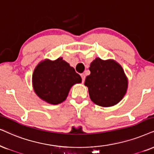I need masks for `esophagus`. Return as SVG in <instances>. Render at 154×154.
<instances>
[{
	"label": "esophagus",
	"instance_id": "esophagus-1",
	"mask_svg": "<svg viewBox=\"0 0 154 154\" xmlns=\"http://www.w3.org/2000/svg\"><path fill=\"white\" fill-rule=\"evenodd\" d=\"M81 77H82V82H84L85 80V74H81Z\"/></svg>",
	"mask_w": 154,
	"mask_h": 154
}]
</instances>
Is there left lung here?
Segmentation results:
<instances>
[{
	"instance_id": "left-lung-1",
	"label": "left lung",
	"mask_w": 154,
	"mask_h": 154,
	"mask_svg": "<svg viewBox=\"0 0 154 154\" xmlns=\"http://www.w3.org/2000/svg\"><path fill=\"white\" fill-rule=\"evenodd\" d=\"M85 85L88 87L91 100L104 107L117 104L128 89V78L124 69L114 60L97 57L89 67Z\"/></svg>"
}]
</instances>
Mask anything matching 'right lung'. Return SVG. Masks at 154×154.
<instances>
[{"instance_id": "add662e5", "label": "right lung", "mask_w": 154, "mask_h": 154, "mask_svg": "<svg viewBox=\"0 0 154 154\" xmlns=\"http://www.w3.org/2000/svg\"><path fill=\"white\" fill-rule=\"evenodd\" d=\"M82 82L75 69L63 57L42 60L35 68L32 77L34 91L50 104H59L68 96L71 87Z\"/></svg>"}]
</instances>
